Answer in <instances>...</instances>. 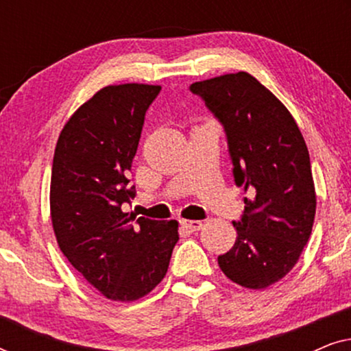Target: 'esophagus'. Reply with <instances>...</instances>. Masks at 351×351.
Returning a JSON list of instances; mask_svg holds the SVG:
<instances>
[{"label":"esophagus","mask_w":351,"mask_h":351,"mask_svg":"<svg viewBox=\"0 0 351 351\" xmlns=\"http://www.w3.org/2000/svg\"><path fill=\"white\" fill-rule=\"evenodd\" d=\"M180 227L186 232H198L203 227V222L201 220H180Z\"/></svg>","instance_id":"esophagus-1"}]
</instances>
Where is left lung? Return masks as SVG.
I'll use <instances>...</instances> for the list:
<instances>
[{"label": "left lung", "mask_w": 351, "mask_h": 351, "mask_svg": "<svg viewBox=\"0 0 351 351\" xmlns=\"http://www.w3.org/2000/svg\"><path fill=\"white\" fill-rule=\"evenodd\" d=\"M190 90L222 124L233 179L244 186L238 237L219 267L249 289L292 270L313 228L316 195L308 148L292 114L246 71L193 83Z\"/></svg>", "instance_id": "1"}]
</instances>
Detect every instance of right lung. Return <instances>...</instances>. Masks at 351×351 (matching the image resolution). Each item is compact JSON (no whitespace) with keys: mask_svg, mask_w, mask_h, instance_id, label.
<instances>
[{"mask_svg":"<svg viewBox=\"0 0 351 351\" xmlns=\"http://www.w3.org/2000/svg\"><path fill=\"white\" fill-rule=\"evenodd\" d=\"M161 86L100 89L62 129L51 176V217L60 251L110 300L132 302L165 278L177 220L123 213L145 113Z\"/></svg>","mask_w":351,"mask_h":351,"instance_id":"right-lung-1","label":"right lung"}]
</instances>
